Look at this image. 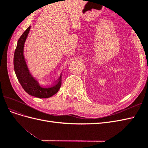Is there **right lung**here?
Returning <instances> with one entry per match:
<instances>
[{"label": "right lung", "instance_id": "1", "mask_svg": "<svg viewBox=\"0 0 148 148\" xmlns=\"http://www.w3.org/2000/svg\"><path fill=\"white\" fill-rule=\"evenodd\" d=\"M30 28L31 26L25 31L17 42L13 58L15 72L22 88L28 95L39 98H49L54 95L59 90L62 84V76L56 84L44 87L30 73L23 54L25 43Z\"/></svg>", "mask_w": 148, "mask_h": 148}]
</instances>
